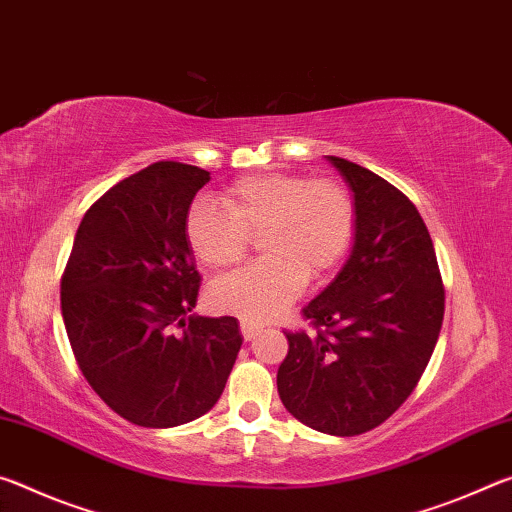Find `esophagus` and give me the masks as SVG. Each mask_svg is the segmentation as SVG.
I'll list each match as a JSON object with an SVG mask.
<instances>
[{
  "instance_id": "esophagus-1",
  "label": "esophagus",
  "mask_w": 512,
  "mask_h": 512,
  "mask_svg": "<svg viewBox=\"0 0 512 512\" xmlns=\"http://www.w3.org/2000/svg\"><path fill=\"white\" fill-rule=\"evenodd\" d=\"M261 331H263L261 324H254V322H247V320L240 322V333H242V338H245V340L256 338V335Z\"/></svg>"
}]
</instances>
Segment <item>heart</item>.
I'll return each instance as SVG.
<instances>
[{
	"label": "heart",
	"mask_w": 512,
	"mask_h": 512,
	"mask_svg": "<svg viewBox=\"0 0 512 512\" xmlns=\"http://www.w3.org/2000/svg\"><path fill=\"white\" fill-rule=\"evenodd\" d=\"M220 204L197 199L186 215V238L201 263L226 270L261 236L265 258L217 281V311L265 322L290 306L306 281H324L345 261L356 238V204L333 179L256 172L222 190Z\"/></svg>",
	"instance_id": "obj_1"
}]
</instances>
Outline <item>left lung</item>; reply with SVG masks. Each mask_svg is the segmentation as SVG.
Listing matches in <instances>:
<instances>
[{"mask_svg": "<svg viewBox=\"0 0 512 512\" xmlns=\"http://www.w3.org/2000/svg\"><path fill=\"white\" fill-rule=\"evenodd\" d=\"M356 204L349 261L304 308L313 331H288L276 388L315 431L360 435L404 404L429 365L445 286L429 229L404 192L365 167L326 156Z\"/></svg>", "mask_w": 512, "mask_h": 512, "instance_id": "obj_1", "label": "left lung"}]
</instances>
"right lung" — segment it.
<instances>
[{
	"label": "right lung",
	"instance_id": "right-lung-1",
	"mask_svg": "<svg viewBox=\"0 0 512 512\" xmlns=\"http://www.w3.org/2000/svg\"><path fill=\"white\" fill-rule=\"evenodd\" d=\"M211 181L158 161L92 204L61 276V311L79 370L131 424L170 429L220 399L242 335L236 317H188L201 276L186 215Z\"/></svg>",
	"mask_w": 512,
	"mask_h": 512
}]
</instances>
